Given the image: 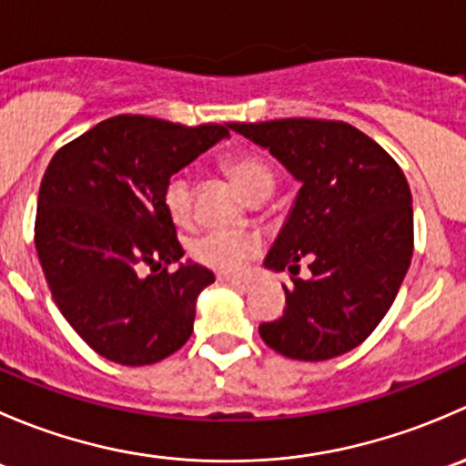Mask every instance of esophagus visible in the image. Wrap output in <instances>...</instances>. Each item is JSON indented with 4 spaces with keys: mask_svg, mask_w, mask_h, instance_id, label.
<instances>
[{
    "mask_svg": "<svg viewBox=\"0 0 466 466\" xmlns=\"http://www.w3.org/2000/svg\"><path fill=\"white\" fill-rule=\"evenodd\" d=\"M218 281H223V284L234 286V289H238V290H250V279H241V277L218 275Z\"/></svg>",
    "mask_w": 466,
    "mask_h": 466,
    "instance_id": "esophagus-1",
    "label": "esophagus"
}]
</instances>
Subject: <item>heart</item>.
Wrapping results in <instances>:
<instances>
[{
    "mask_svg": "<svg viewBox=\"0 0 466 466\" xmlns=\"http://www.w3.org/2000/svg\"><path fill=\"white\" fill-rule=\"evenodd\" d=\"M223 167L250 198L263 194V191L270 194L272 185H275L270 164L257 153L229 155V157H225ZM162 205L168 218L180 228L194 220V185H191V177L187 173H176V176L168 177L162 191ZM259 250L261 241L257 234L228 228L207 229V232L191 238L189 243L191 259L198 261L200 266L211 268V270L225 272V275L241 272L246 263Z\"/></svg>",
    "mask_w": 466,
    "mask_h": 466,
    "instance_id": "heart-1",
    "label": "heart"
}]
</instances>
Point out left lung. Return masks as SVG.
Here are the masks:
<instances>
[{"mask_svg":"<svg viewBox=\"0 0 466 466\" xmlns=\"http://www.w3.org/2000/svg\"><path fill=\"white\" fill-rule=\"evenodd\" d=\"M270 150L299 182L263 266L290 277L284 316L263 322L270 350L329 360L359 347L392 307L412 259V196L399 164L345 121L228 124Z\"/></svg>","mask_w":466,"mask_h":466,"instance_id":"left-lung-1","label":"left lung"}]
</instances>
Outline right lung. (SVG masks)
Wrapping results in <instances>:
<instances>
[{"instance_id":"right-lung-1","label":"right lung","mask_w":466,"mask_h":466,"mask_svg":"<svg viewBox=\"0 0 466 466\" xmlns=\"http://www.w3.org/2000/svg\"><path fill=\"white\" fill-rule=\"evenodd\" d=\"M228 128L119 115L51 157L37 196L35 250L56 307L103 359L150 365L189 340L196 299L214 272L194 261L167 272L185 250L162 191L173 173L229 137Z\"/></svg>"}]
</instances>
